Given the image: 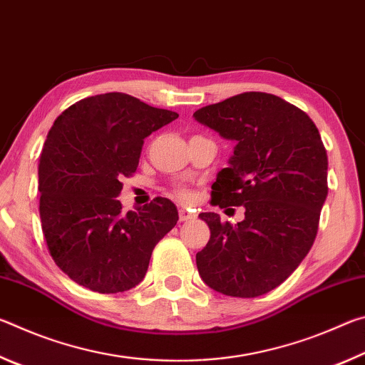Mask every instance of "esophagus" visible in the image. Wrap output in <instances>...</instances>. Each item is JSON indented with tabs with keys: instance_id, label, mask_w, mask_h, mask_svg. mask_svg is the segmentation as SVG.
I'll use <instances>...</instances> for the list:
<instances>
[{
	"instance_id": "obj_1",
	"label": "esophagus",
	"mask_w": 365,
	"mask_h": 365,
	"mask_svg": "<svg viewBox=\"0 0 365 365\" xmlns=\"http://www.w3.org/2000/svg\"><path fill=\"white\" fill-rule=\"evenodd\" d=\"M195 217H196V215L193 212L185 211V209H180V212H178V219H180V222L191 220V219H195Z\"/></svg>"
}]
</instances>
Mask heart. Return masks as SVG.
Here are the masks:
<instances>
[{
	"mask_svg": "<svg viewBox=\"0 0 365 365\" xmlns=\"http://www.w3.org/2000/svg\"><path fill=\"white\" fill-rule=\"evenodd\" d=\"M178 196L183 197V200H187V197H188V193H187V191H178Z\"/></svg>",
	"mask_w": 365,
	"mask_h": 365,
	"instance_id": "heart-1",
	"label": "heart"
}]
</instances>
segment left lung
<instances>
[{"label":"left lung","instance_id":"1","mask_svg":"<svg viewBox=\"0 0 365 365\" xmlns=\"http://www.w3.org/2000/svg\"><path fill=\"white\" fill-rule=\"evenodd\" d=\"M193 117L237 143L212 183L211 205L245 206L237 225L200 214L211 238L196 255L197 272L215 292L256 298L285 282L316 240L329 193L325 146L304 110L261 91L209 104Z\"/></svg>","mask_w":365,"mask_h":365}]
</instances>
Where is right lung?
<instances>
[{
	"mask_svg": "<svg viewBox=\"0 0 365 365\" xmlns=\"http://www.w3.org/2000/svg\"><path fill=\"white\" fill-rule=\"evenodd\" d=\"M178 117L125 93L80 100L56 120L38 164L40 219L49 255L91 292L122 293L145 279L151 252L178 212L156 197L122 212V178L138 168L143 141Z\"/></svg>",
	"mask_w": 365,
	"mask_h": 365,
	"instance_id": "add662e5",
	"label": "right lung"
}]
</instances>
